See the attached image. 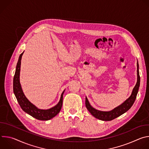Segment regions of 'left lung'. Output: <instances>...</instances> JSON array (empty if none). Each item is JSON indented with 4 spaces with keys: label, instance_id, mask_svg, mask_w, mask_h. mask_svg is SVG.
I'll return each instance as SVG.
<instances>
[{
    "label": "left lung",
    "instance_id": "left-lung-1",
    "mask_svg": "<svg viewBox=\"0 0 149 149\" xmlns=\"http://www.w3.org/2000/svg\"><path fill=\"white\" fill-rule=\"evenodd\" d=\"M137 83L136 84L135 87H134L133 91L131 95L129 98H127L123 103H122L121 105H120L118 107H116L113 110L109 111H100L95 109L93 108L92 106L90 105L88 99L87 97H86V106L87 109V110L89 111V112L96 118H98L99 120H102V121H111L121 115L123 114L125 112L128 111L134 104L137 94L138 93L139 88L140 87V78L139 75V63L137 62Z\"/></svg>",
    "mask_w": 149,
    "mask_h": 149
}]
</instances>
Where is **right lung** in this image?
I'll return each instance as SVG.
<instances>
[{
	"instance_id": "add662e5",
	"label": "right lung",
	"mask_w": 149,
	"mask_h": 149,
	"mask_svg": "<svg viewBox=\"0 0 149 149\" xmlns=\"http://www.w3.org/2000/svg\"><path fill=\"white\" fill-rule=\"evenodd\" d=\"M24 52L21 54L19 57V59L17 63L15 74L13 77V93L17 99V101L22 109L25 113H28L32 117L39 120H49L55 116H56L60 111L62 105L63 94L65 90L63 91L61 95V98L58 103L54 107L48 110H41L38 109L35 105L32 104L25 97L22 87L20 84V71L21 59Z\"/></svg>"
}]
</instances>
